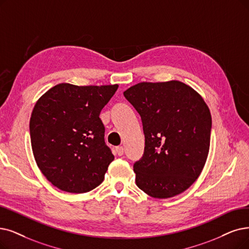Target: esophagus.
<instances>
[{
    "label": "esophagus",
    "mask_w": 249,
    "mask_h": 249,
    "mask_svg": "<svg viewBox=\"0 0 249 249\" xmlns=\"http://www.w3.org/2000/svg\"><path fill=\"white\" fill-rule=\"evenodd\" d=\"M115 153L118 155V156H122L124 155V148L123 146H118L115 148Z\"/></svg>",
    "instance_id": "esophagus-1"
}]
</instances>
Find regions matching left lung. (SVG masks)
I'll use <instances>...</instances> for the list:
<instances>
[{
	"mask_svg": "<svg viewBox=\"0 0 249 249\" xmlns=\"http://www.w3.org/2000/svg\"><path fill=\"white\" fill-rule=\"evenodd\" d=\"M140 114L144 154L136 184L149 196L181 194L201 174L210 151L212 115L202 97L178 81L140 83L124 92Z\"/></svg>",
	"mask_w": 249,
	"mask_h": 249,
	"instance_id": "8db88e82",
	"label": "left lung"
}]
</instances>
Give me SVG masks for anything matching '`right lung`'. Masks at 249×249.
<instances>
[{"mask_svg":"<svg viewBox=\"0 0 249 249\" xmlns=\"http://www.w3.org/2000/svg\"><path fill=\"white\" fill-rule=\"evenodd\" d=\"M117 88L59 84L36 103L29 122L34 156L60 190L86 193L103 182L114 156L99 115Z\"/></svg>","mask_w":249,"mask_h":249,"instance_id":"right-lung-1","label":"right lung"}]
</instances>
